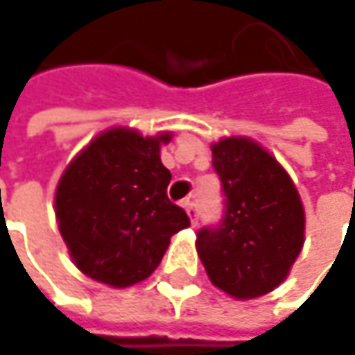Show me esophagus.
<instances>
[{
	"instance_id": "34e87169",
	"label": "esophagus",
	"mask_w": 355,
	"mask_h": 355,
	"mask_svg": "<svg viewBox=\"0 0 355 355\" xmlns=\"http://www.w3.org/2000/svg\"><path fill=\"white\" fill-rule=\"evenodd\" d=\"M184 208H186V212L190 216L191 224H198V204L196 202H184Z\"/></svg>"
}]
</instances>
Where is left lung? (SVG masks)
<instances>
[{
  "label": "left lung",
  "mask_w": 355,
  "mask_h": 355,
  "mask_svg": "<svg viewBox=\"0 0 355 355\" xmlns=\"http://www.w3.org/2000/svg\"><path fill=\"white\" fill-rule=\"evenodd\" d=\"M222 182L224 216L198 232L196 248L210 281L234 299L279 287L305 241V212L289 173L246 137L212 145Z\"/></svg>",
  "instance_id": "8db88e82"
}]
</instances>
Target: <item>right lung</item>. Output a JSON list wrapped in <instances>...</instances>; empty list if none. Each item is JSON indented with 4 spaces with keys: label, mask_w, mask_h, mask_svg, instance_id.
Wrapping results in <instances>:
<instances>
[{
    "label": "right lung",
    "mask_w": 355,
    "mask_h": 355,
    "mask_svg": "<svg viewBox=\"0 0 355 355\" xmlns=\"http://www.w3.org/2000/svg\"><path fill=\"white\" fill-rule=\"evenodd\" d=\"M114 127L92 139L64 169L56 188V220L68 252L87 277L109 287H131L162 263L169 239L190 226L169 202V169L162 143Z\"/></svg>",
    "instance_id": "add662e5"
}]
</instances>
